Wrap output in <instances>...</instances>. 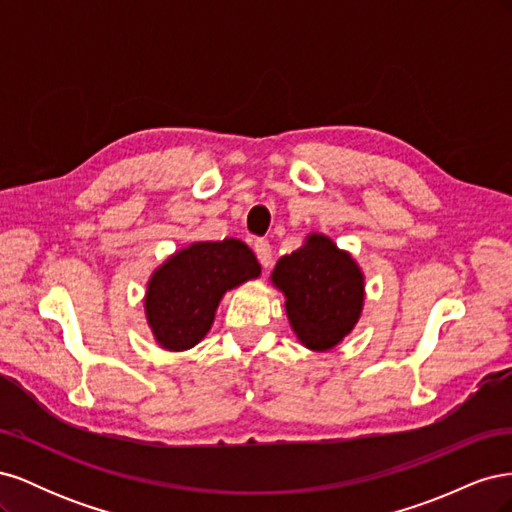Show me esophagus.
Returning <instances> with one entry per match:
<instances>
[{"label": "esophagus", "mask_w": 512, "mask_h": 512, "mask_svg": "<svg viewBox=\"0 0 512 512\" xmlns=\"http://www.w3.org/2000/svg\"><path fill=\"white\" fill-rule=\"evenodd\" d=\"M254 252H256V258H258V262L262 267H269L271 262H273V252H271V245H269V241H265V239H258L256 243H254Z\"/></svg>", "instance_id": "esophagus-1"}]
</instances>
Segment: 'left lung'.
I'll return each instance as SVG.
<instances>
[{
    "label": "left lung",
    "instance_id": "8db88e82",
    "mask_svg": "<svg viewBox=\"0 0 512 512\" xmlns=\"http://www.w3.org/2000/svg\"><path fill=\"white\" fill-rule=\"evenodd\" d=\"M271 280L284 290L290 324L307 348H333L361 316L363 273L324 235H309L303 247L277 260Z\"/></svg>",
    "mask_w": 512,
    "mask_h": 512
}]
</instances>
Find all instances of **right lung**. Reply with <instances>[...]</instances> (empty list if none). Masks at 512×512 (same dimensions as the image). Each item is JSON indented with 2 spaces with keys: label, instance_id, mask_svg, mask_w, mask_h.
<instances>
[{
  "label": "right lung",
  "instance_id": "add662e5",
  "mask_svg": "<svg viewBox=\"0 0 512 512\" xmlns=\"http://www.w3.org/2000/svg\"><path fill=\"white\" fill-rule=\"evenodd\" d=\"M260 275L254 252L243 241H205L185 247L153 273L145 312L158 344L188 350L211 329L222 294Z\"/></svg>",
  "mask_w": 512,
  "mask_h": 512
}]
</instances>
